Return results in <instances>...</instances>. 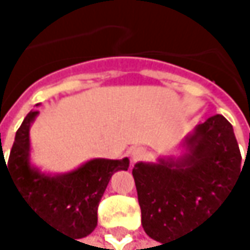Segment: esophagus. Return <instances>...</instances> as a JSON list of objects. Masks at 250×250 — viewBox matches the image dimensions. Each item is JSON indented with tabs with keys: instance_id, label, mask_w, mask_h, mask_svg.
I'll use <instances>...</instances> for the list:
<instances>
[{
	"instance_id": "34e87169",
	"label": "esophagus",
	"mask_w": 250,
	"mask_h": 250,
	"mask_svg": "<svg viewBox=\"0 0 250 250\" xmlns=\"http://www.w3.org/2000/svg\"><path fill=\"white\" fill-rule=\"evenodd\" d=\"M146 156H147V150H146V148H142V147H133V148L130 150V160H132L133 163L142 160Z\"/></svg>"
}]
</instances>
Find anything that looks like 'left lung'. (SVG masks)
Returning <instances> with one entry per match:
<instances>
[{
	"label": "left lung",
	"instance_id": "8db88e82",
	"mask_svg": "<svg viewBox=\"0 0 250 250\" xmlns=\"http://www.w3.org/2000/svg\"><path fill=\"white\" fill-rule=\"evenodd\" d=\"M180 147L178 157L138 162L132 171L142 228L159 243L210 217L242 171L238 144L224 115L198 124Z\"/></svg>",
	"mask_w": 250,
	"mask_h": 250
}]
</instances>
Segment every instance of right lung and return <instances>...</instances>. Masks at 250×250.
Returning a JSON list of instances; mask_svg holds the SVG:
<instances>
[{
	"label": "right lung",
	"instance_id": "obj_1",
	"mask_svg": "<svg viewBox=\"0 0 250 250\" xmlns=\"http://www.w3.org/2000/svg\"><path fill=\"white\" fill-rule=\"evenodd\" d=\"M39 111H31L16 132L5 163L1 165L15 181L25 204L43 222L75 238L87 237L97 227V207L114 172L127 171L129 159H91L70 172L47 174L31 165L30 129Z\"/></svg>",
	"mask_w": 250,
	"mask_h": 250
}]
</instances>
